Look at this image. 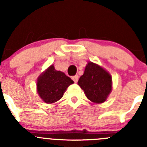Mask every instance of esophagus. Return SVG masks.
<instances>
[{
  "mask_svg": "<svg viewBox=\"0 0 147 147\" xmlns=\"http://www.w3.org/2000/svg\"><path fill=\"white\" fill-rule=\"evenodd\" d=\"M72 80H74L75 83H76L78 82V80H79V76H72Z\"/></svg>",
  "mask_w": 147,
  "mask_h": 147,
  "instance_id": "esophagus-1",
  "label": "esophagus"
}]
</instances>
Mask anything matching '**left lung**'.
I'll return each mask as SVG.
<instances>
[{
	"instance_id": "left-lung-1",
	"label": "left lung",
	"mask_w": 147,
	"mask_h": 147,
	"mask_svg": "<svg viewBox=\"0 0 147 147\" xmlns=\"http://www.w3.org/2000/svg\"><path fill=\"white\" fill-rule=\"evenodd\" d=\"M78 85L90 101L102 104L112 91V76L102 66L88 62L84 74L78 81Z\"/></svg>"
}]
</instances>
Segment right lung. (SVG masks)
<instances>
[{
	"mask_svg": "<svg viewBox=\"0 0 147 147\" xmlns=\"http://www.w3.org/2000/svg\"><path fill=\"white\" fill-rule=\"evenodd\" d=\"M73 83L71 78L65 73L57 71L54 65H51L37 78V91L44 102L53 104L63 96L67 88Z\"/></svg>",
	"mask_w": 147,
	"mask_h": 147,
	"instance_id": "right-lung-1",
	"label": "right lung"
}]
</instances>
